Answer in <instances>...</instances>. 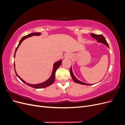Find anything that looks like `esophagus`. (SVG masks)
I'll use <instances>...</instances> for the list:
<instances>
[{"instance_id": "obj_1", "label": "esophagus", "mask_w": 125, "mask_h": 125, "mask_svg": "<svg viewBox=\"0 0 125 125\" xmlns=\"http://www.w3.org/2000/svg\"><path fill=\"white\" fill-rule=\"evenodd\" d=\"M65 57L66 58H71V55L70 53H67V54H66Z\"/></svg>"}]
</instances>
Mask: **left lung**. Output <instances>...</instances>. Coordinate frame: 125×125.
I'll return each mask as SVG.
<instances>
[{
  "label": "left lung",
  "instance_id": "obj_1",
  "mask_svg": "<svg viewBox=\"0 0 125 125\" xmlns=\"http://www.w3.org/2000/svg\"><path fill=\"white\" fill-rule=\"evenodd\" d=\"M91 36L92 37H93V38L96 39V40L97 41L98 43L105 44L106 46L109 48L108 44L106 42V41L105 37L103 35H96V34H94V33L91 34ZM70 74H71V76L72 78H73V80L75 83H79V84H82V85H92L93 84L86 83H84L83 82H82L80 80H79L76 77H75L74 76V75L73 74V70H72V66H71V68H70Z\"/></svg>",
  "mask_w": 125,
  "mask_h": 125
}]
</instances>
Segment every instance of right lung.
<instances>
[{"mask_svg":"<svg viewBox=\"0 0 125 125\" xmlns=\"http://www.w3.org/2000/svg\"><path fill=\"white\" fill-rule=\"evenodd\" d=\"M41 33H39H39H32L30 34H28V35H26V36H23V37H22V38L21 39V40L20 41L17 47L16 48V51H15V53H14V58H15V55H16V52H17V51L18 50V47H19V46L20 45V44H21V43L25 39H26V38H28V37H31L32 36H40L41 35ZM62 62V59H60V60H59V61L56 62H55L54 63V65H53V68H52V74L51 75V77H50V78H49L48 80H47L46 81H44V82L41 83H39V84H33L29 83H27L26 82H25L24 80H23V79H22V78H21L18 75L17 72L16 71V69H15V63H14V68L15 73H16V74L17 76L19 78L22 82H23V83H24L25 84H26V85H28V86H30L32 87V88H35V89H43V88H46V87L51 85L52 83L54 82V81L55 80V73H56L57 69L58 68H59V67L60 65H61Z\"/></svg>","mask_w":125,"mask_h":125,"instance_id":"right-lung-1","label":"right lung"}]
</instances>
